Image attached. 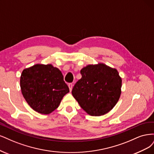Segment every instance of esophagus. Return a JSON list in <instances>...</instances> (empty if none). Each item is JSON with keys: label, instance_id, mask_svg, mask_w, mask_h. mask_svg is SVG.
<instances>
[{"label": "esophagus", "instance_id": "esophagus-1", "mask_svg": "<svg viewBox=\"0 0 154 154\" xmlns=\"http://www.w3.org/2000/svg\"><path fill=\"white\" fill-rule=\"evenodd\" d=\"M68 87H69V89H70V91H72V88H73V84L72 83H70L68 84Z\"/></svg>", "mask_w": 154, "mask_h": 154}]
</instances>
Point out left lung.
<instances>
[{"mask_svg": "<svg viewBox=\"0 0 154 154\" xmlns=\"http://www.w3.org/2000/svg\"><path fill=\"white\" fill-rule=\"evenodd\" d=\"M82 77L72 91L83 110L99 116L115 106L122 93V78L116 68L103 63L88 64L81 69Z\"/></svg>", "mask_w": 154, "mask_h": 154, "instance_id": "1", "label": "left lung"}]
</instances>
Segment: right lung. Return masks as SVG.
Here are the masks:
<instances>
[{
  "instance_id": "obj_1",
  "label": "right lung",
  "mask_w": 154,
  "mask_h": 154,
  "mask_svg": "<svg viewBox=\"0 0 154 154\" xmlns=\"http://www.w3.org/2000/svg\"><path fill=\"white\" fill-rule=\"evenodd\" d=\"M20 82L27 103L43 115L56 109L63 97L70 91L61 72L51 64H36L24 69Z\"/></svg>"
}]
</instances>
